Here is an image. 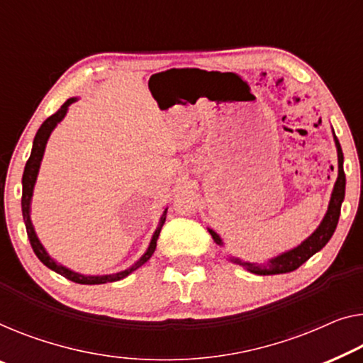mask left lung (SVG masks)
Listing matches in <instances>:
<instances>
[{
    "label": "left lung",
    "instance_id": "obj_1",
    "mask_svg": "<svg viewBox=\"0 0 363 363\" xmlns=\"http://www.w3.org/2000/svg\"><path fill=\"white\" fill-rule=\"evenodd\" d=\"M334 142H336V148H337V164H339L337 181H336V184H334L331 200H329L328 212H326V215H324L321 225L318 226L315 233H313L310 238H306L301 245L294 247V250L280 254V256L274 257V259H269V261L264 264L246 262V261H241V259H238V257H230L231 261L240 264V266L246 267L250 272L257 274V275L286 274V272H291V270L298 269L301 264H305L308 259L313 256V254L321 251L323 247L328 245V241L331 240L334 231H336L339 215H340V205H342V200L345 196V174H344V166H342L344 155H342V148H340L336 135H334ZM208 233L212 235L216 245L223 246L221 238L216 235L213 230H208Z\"/></svg>",
    "mask_w": 363,
    "mask_h": 363
}]
</instances>
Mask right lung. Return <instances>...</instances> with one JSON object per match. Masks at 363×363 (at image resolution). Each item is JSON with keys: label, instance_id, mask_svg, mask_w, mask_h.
<instances>
[{"label": "right lung", "instance_id": "right-lung-1", "mask_svg": "<svg viewBox=\"0 0 363 363\" xmlns=\"http://www.w3.org/2000/svg\"><path fill=\"white\" fill-rule=\"evenodd\" d=\"M74 101H77V97H72V99H68L67 102H65V104L60 107V109H58L55 113H53V116L48 117L47 121L42 123L40 128L37 130V133H35L30 156H29V160H27L26 167H24V174H23V200H21V205H23V218H24L26 230H27V238H29L32 250H34L35 256L40 259V262L45 264L48 269L55 270L57 274H60V275H63V277H67L68 280H72V282L83 284V285H99V284H107V282H116V280L125 279L128 274L133 272V270H137L138 267H142L143 264L147 262L151 256H153V252L156 250V241H158V236H160V231H161V228H163V225H164L167 208L163 212V216H161L160 225H158V228H156L153 238H151V242H150L147 252H145L143 256L140 257V261L135 262L132 267L122 270V272L112 274V275H83V274L73 272V270L67 269L65 266H62V264L55 262L50 256H48L47 251H45V247L40 245L39 238H37L35 231H34V226H32V221H30V199H32V192H34L37 174H39L40 161H42L43 151H45L47 140H48V137H50L52 130L57 127V123L62 122L63 117L67 116L68 106L72 104V102H74Z\"/></svg>", "mask_w": 363, "mask_h": 363}]
</instances>
